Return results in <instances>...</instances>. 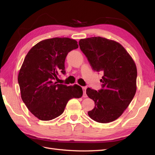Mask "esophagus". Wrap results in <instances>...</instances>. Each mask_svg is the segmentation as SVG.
Here are the masks:
<instances>
[{"label":"esophagus","instance_id":"34e87169","mask_svg":"<svg viewBox=\"0 0 155 155\" xmlns=\"http://www.w3.org/2000/svg\"><path fill=\"white\" fill-rule=\"evenodd\" d=\"M82 89H83V97H87V94H86V90H87V87H82Z\"/></svg>","mask_w":155,"mask_h":155}]
</instances>
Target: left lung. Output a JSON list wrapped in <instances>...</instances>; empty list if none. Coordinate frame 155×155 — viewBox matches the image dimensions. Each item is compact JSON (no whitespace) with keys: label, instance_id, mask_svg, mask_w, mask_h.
I'll return each instance as SVG.
<instances>
[{"label":"left lung","instance_id":"1","mask_svg":"<svg viewBox=\"0 0 155 155\" xmlns=\"http://www.w3.org/2000/svg\"><path fill=\"white\" fill-rule=\"evenodd\" d=\"M79 45L92 68L104 74L102 89H87V96L95 102L88 114L99 123L113 121L124 113L136 94V64L124 46L113 40L92 37L80 39Z\"/></svg>","mask_w":155,"mask_h":155}]
</instances>
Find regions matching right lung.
I'll return each mask as SVG.
<instances>
[{
  "mask_svg": "<svg viewBox=\"0 0 155 155\" xmlns=\"http://www.w3.org/2000/svg\"><path fill=\"white\" fill-rule=\"evenodd\" d=\"M78 48L68 37L45 39L28 52L18 74L21 98L36 118L48 121L63 114L68 101L83 96L78 85L57 84L60 72L65 74L64 61L69 51Z\"/></svg>",
  "mask_w": 155,
  "mask_h": 155,
  "instance_id": "obj_1",
  "label": "right lung"
}]
</instances>
